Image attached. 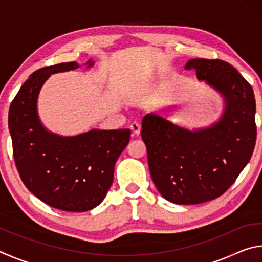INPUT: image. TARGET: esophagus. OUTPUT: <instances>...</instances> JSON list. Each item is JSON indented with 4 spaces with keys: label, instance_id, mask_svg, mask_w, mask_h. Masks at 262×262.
<instances>
[{
    "label": "esophagus",
    "instance_id": "1",
    "mask_svg": "<svg viewBox=\"0 0 262 262\" xmlns=\"http://www.w3.org/2000/svg\"><path fill=\"white\" fill-rule=\"evenodd\" d=\"M129 128H130V130H132V133L134 135H139L140 134V132H141V126L139 125V123L137 122H132L130 123V126H129Z\"/></svg>",
    "mask_w": 262,
    "mask_h": 262
}]
</instances>
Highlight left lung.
<instances>
[{
  "label": "left lung",
  "mask_w": 262,
  "mask_h": 262,
  "mask_svg": "<svg viewBox=\"0 0 262 262\" xmlns=\"http://www.w3.org/2000/svg\"><path fill=\"white\" fill-rule=\"evenodd\" d=\"M185 69L224 96L227 107L210 128L189 132L156 114L142 120V140L158 192L177 205H198L224 194L253 154L255 98L251 84L228 62L192 59Z\"/></svg>",
  "instance_id": "8db88e82"
}]
</instances>
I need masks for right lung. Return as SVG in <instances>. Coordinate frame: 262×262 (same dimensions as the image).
I'll use <instances>...</instances> for the list:
<instances>
[{"label":"right lung","mask_w":262,"mask_h":262,"mask_svg":"<svg viewBox=\"0 0 262 262\" xmlns=\"http://www.w3.org/2000/svg\"><path fill=\"white\" fill-rule=\"evenodd\" d=\"M76 68V62H67L35 70L11 101L9 130L17 171L30 192L56 209L81 212L104 200L130 129H92L61 137L41 126L37 98L43 82L51 74Z\"/></svg>","instance_id":"1"}]
</instances>
